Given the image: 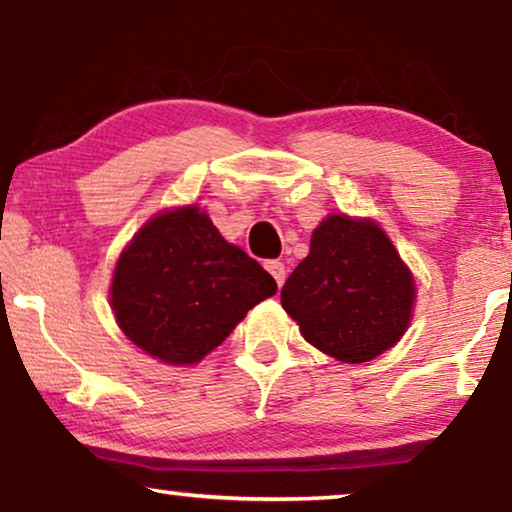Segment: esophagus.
<instances>
[{
  "label": "esophagus",
  "mask_w": 512,
  "mask_h": 512,
  "mask_svg": "<svg viewBox=\"0 0 512 512\" xmlns=\"http://www.w3.org/2000/svg\"><path fill=\"white\" fill-rule=\"evenodd\" d=\"M264 269L269 271L271 278H274V281L278 283V288H281L283 281H285V267H283V262L269 260V262H264Z\"/></svg>",
  "instance_id": "1"
}]
</instances>
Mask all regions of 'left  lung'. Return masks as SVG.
Segmentation results:
<instances>
[{"mask_svg":"<svg viewBox=\"0 0 512 512\" xmlns=\"http://www.w3.org/2000/svg\"><path fill=\"white\" fill-rule=\"evenodd\" d=\"M414 278L372 220L330 215L281 290L304 339L342 363H367L398 344L412 320Z\"/></svg>","mask_w":512,"mask_h":512,"instance_id":"1","label":"left lung"}]
</instances>
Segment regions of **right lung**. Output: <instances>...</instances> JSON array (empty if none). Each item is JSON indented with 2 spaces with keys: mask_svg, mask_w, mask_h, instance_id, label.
<instances>
[{
  "mask_svg": "<svg viewBox=\"0 0 512 512\" xmlns=\"http://www.w3.org/2000/svg\"><path fill=\"white\" fill-rule=\"evenodd\" d=\"M276 281L222 238L199 206L154 215L114 269V318L131 342L166 365H194L217 349Z\"/></svg>",
  "mask_w": 512,
  "mask_h": 512,
  "instance_id": "add662e5",
  "label": "right lung"
}]
</instances>
